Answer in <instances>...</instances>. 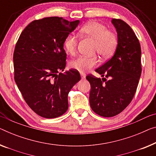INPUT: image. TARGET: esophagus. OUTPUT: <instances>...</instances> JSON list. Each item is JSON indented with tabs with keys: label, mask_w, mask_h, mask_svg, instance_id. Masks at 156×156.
<instances>
[{
	"label": "esophagus",
	"mask_w": 156,
	"mask_h": 156,
	"mask_svg": "<svg viewBox=\"0 0 156 156\" xmlns=\"http://www.w3.org/2000/svg\"><path fill=\"white\" fill-rule=\"evenodd\" d=\"M80 77H81V79H84V78H85V77H86L85 74H84V73H80Z\"/></svg>",
	"instance_id": "obj_1"
}]
</instances>
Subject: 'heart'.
Segmentation results:
<instances>
[{"label":"heart","instance_id":"heart-1","mask_svg":"<svg viewBox=\"0 0 156 156\" xmlns=\"http://www.w3.org/2000/svg\"><path fill=\"white\" fill-rule=\"evenodd\" d=\"M80 32L85 36L90 37L94 41V50L104 59H107L114 53L118 45V38L112 31H108L107 27L100 22L93 21L84 25ZM78 39L73 34H70L64 39V47L66 52L73 55L76 52ZM98 63L97 57L79 56L72 60L69 66L72 69L80 73L89 71Z\"/></svg>","mask_w":156,"mask_h":156}]
</instances>
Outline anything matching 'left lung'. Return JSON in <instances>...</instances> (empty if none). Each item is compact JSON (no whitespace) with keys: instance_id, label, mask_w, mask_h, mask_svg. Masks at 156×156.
Instances as JSON below:
<instances>
[{"instance_id":"1","label":"left lung","mask_w":156,"mask_h":156,"mask_svg":"<svg viewBox=\"0 0 156 156\" xmlns=\"http://www.w3.org/2000/svg\"><path fill=\"white\" fill-rule=\"evenodd\" d=\"M118 45L114 55L95 71L101 79L88 75L91 86L90 104L103 117L119 114L129 105L135 94L141 73V46L133 30L121 20L113 19Z\"/></svg>"}]
</instances>
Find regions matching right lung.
<instances>
[{
    "mask_svg": "<svg viewBox=\"0 0 156 156\" xmlns=\"http://www.w3.org/2000/svg\"><path fill=\"white\" fill-rule=\"evenodd\" d=\"M80 21L51 17L34 20L22 32L13 55L15 80L25 101L45 118L63 115L68 94L80 80L78 71H64L66 53L64 41Z\"/></svg>",
    "mask_w": 156,
    "mask_h": 156,
    "instance_id": "add662e5",
    "label": "right lung"
}]
</instances>
